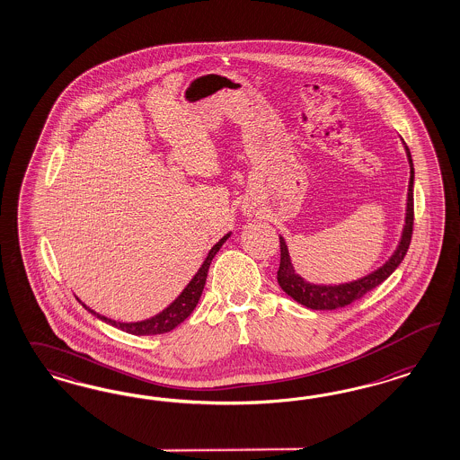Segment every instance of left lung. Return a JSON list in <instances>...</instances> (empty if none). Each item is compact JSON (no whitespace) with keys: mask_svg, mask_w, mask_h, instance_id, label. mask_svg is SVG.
Listing matches in <instances>:
<instances>
[{"mask_svg":"<svg viewBox=\"0 0 460 460\" xmlns=\"http://www.w3.org/2000/svg\"><path fill=\"white\" fill-rule=\"evenodd\" d=\"M404 148H406L408 162H410V185H408V202H406V221H404L403 236H402V241H400V246H398L396 252L391 256L390 261L383 266V268H379L375 273L358 279V281H352V283L335 285V287L310 285V283H306V281H304L295 273V270L290 265L287 244H285L283 237H279V287L285 290V293H288L293 300H296L298 304L308 306V308H314V310L342 308V306L359 300L366 293L375 290L403 261L404 254H406V251L410 248V243H411L413 219H415V212H413V179H415V170H413V160H411L410 150H408L406 145H404Z\"/></svg>","mask_w":460,"mask_h":460,"instance_id":"obj_1","label":"left lung"}]
</instances>
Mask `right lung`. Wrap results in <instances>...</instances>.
<instances>
[{"label": "right lung", "mask_w": 460, "mask_h": 460, "mask_svg": "<svg viewBox=\"0 0 460 460\" xmlns=\"http://www.w3.org/2000/svg\"><path fill=\"white\" fill-rule=\"evenodd\" d=\"M227 237H229V234H226L219 243L214 244V248L209 251V254H208L204 265L200 266V270L197 271V275L192 279V281L185 287V290L181 293V296H179L173 304H170L164 312H160L158 315H155V317L148 319V321H111V319H108V317H104V315H99L94 310H91V308H87L85 305L84 306H85L93 315H96L98 319H101V321L108 322L112 327H118V329L125 331L128 334L156 335L170 332V331H173L179 323H181V322L185 321V319L192 314V310H194L195 305H197V302H199V298H200V295H202V290H204L210 261H212V258L216 256V252L221 250V246H223L224 241H226Z\"/></svg>", "instance_id": "right-lung-1"}]
</instances>
